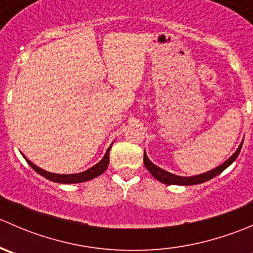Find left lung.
<instances>
[{
    "label": "left lung",
    "mask_w": 253,
    "mask_h": 253,
    "mask_svg": "<svg viewBox=\"0 0 253 253\" xmlns=\"http://www.w3.org/2000/svg\"><path fill=\"white\" fill-rule=\"evenodd\" d=\"M242 143L240 144V147L237 148V150L226 160L224 164H221L220 167L215 168V169L211 170V171L205 172V174L201 175H196V176H188V177H185V176H177L171 174V172H168L165 170L160 169L159 167H157L155 164H153L152 162L149 160V158L147 157L144 152V157H143V162H144L145 168H147L148 171L153 175V177L157 178L158 181L163 183H167V185H181V186H190V185H198V183L206 182V181L211 180V178L215 177L216 175H219L220 172H223L226 168L229 167L230 164H233L234 162L236 160L237 155L240 154V150H241Z\"/></svg>",
    "instance_id": "8db88e82"
}]
</instances>
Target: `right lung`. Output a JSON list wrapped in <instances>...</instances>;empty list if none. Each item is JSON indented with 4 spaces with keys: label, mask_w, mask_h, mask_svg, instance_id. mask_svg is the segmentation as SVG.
I'll return each mask as SVG.
<instances>
[{
    "label": "right lung",
    "mask_w": 253,
    "mask_h": 253,
    "mask_svg": "<svg viewBox=\"0 0 253 253\" xmlns=\"http://www.w3.org/2000/svg\"><path fill=\"white\" fill-rule=\"evenodd\" d=\"M110 149H111V145L109 147V149L106 150V153H105V155H104L103 159H101L96 165L91 167L90 169H88L86 171L79 172V174H70V175L52 174V172L45 171V170L40 169V168H38L37 165L33 164L32 162H29L27 158L25 157L24 158H25V160L28 162V164H29L30 167H32L33 169L38 172V174L44 176V177H46L47 180L53 181V182H58V183H79V182H85V181L91 180V178H95L96 176L101 175L104 171H105L106 168H108V165H109V153H110Z\"/></svg>",
    "instance_id": "1"
}]
</instances>
